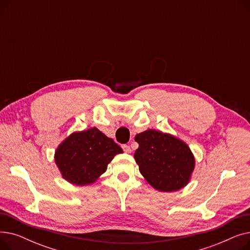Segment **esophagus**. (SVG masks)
I'll return each instance as SVG.
<instances>
[{"mask_svg": "<svg viewBox=\"0 0 250 250\" xmlns=\"http://www.w3.org/2000/svg\"><path fill=\"white\" fill-rule=\"evenodd\" d=\"M123 150L125 152V153H132V149H130V147L128 145H123L122 146Z\"/></svg>", "mask_w": 250, "mask_h": 250, "instance_id": "1", "label": "esophagus"}]
</instances>
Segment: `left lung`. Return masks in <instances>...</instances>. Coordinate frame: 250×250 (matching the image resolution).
I'll list each match as a JSON object with an SVG mask.
<instances>
[{
  "label": "left lung",
  "mask_w": 250,
  "mask_h": 250,
  "mask_svg": "<svg viewBox=\"0 0 250 250\" xmlns=\"http://www.w3.org/2000/svg\"><path fill=\"white\" fill-rule=\"evenodd\" d=\"M135 140L140 172L154 188L174 191L188 185L194 158L186 143L155 129L138 134Z\"/></svg>",
  "instance_id": "obj_1"
}]
</instances>
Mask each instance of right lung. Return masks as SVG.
<instances>
[{
  "mask_svg": "<svg viewBox=\"0 0 250 250\" xmlns=\"http://www.w3.org/2000/svg\"><path fill=\"white\" fill-rule=\"evenodd\" d=\"M122 148L96 127L74 133L58 148L56 164L62 177L76 186H86L106 171Z\"/></svg>",
  "mask_w": 250,
  "mask_h": 250,
  "instance_id": "add662e5",
  "label": "right lung"
}]
</instances>
